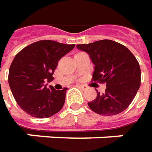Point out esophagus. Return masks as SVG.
Instances as JSON below:
<instances>
[{"label":"esophagus","mask_w":152,"mask_h":152,"mask_svg":"<svg viewBox=\"0 0 152 152\" xmlns=\"http://www.w3.org/2000/svg\"><path fill=\"white\" fill-rule=\"evenodd\" d=\"M77 86L80 87L82 90H86V89H87V86H86V85H77Z\"/></svg>","instance_id":"obj_1"}]
</instances>
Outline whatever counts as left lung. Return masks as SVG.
Wrapping results in <instances>:
<instances>
[{"instance_id": "8db88e82", "label": "left lung", "mask_w": 152, "mask_h": 152, "mask_svg": "<svg viewBox=\"0 0 152 152\" xmlns=\"http://www.w3.org/2000/svg\"><path fill=\"white\" fill-rule=\"evenodd\" d=\"M90 55L95 68L92 81L106 83L104 93L88 102L93 112L112 116L125 110L140 86V68L134 55L124 45L109 39L77 45Z\"/></svg>"}]
</instances>
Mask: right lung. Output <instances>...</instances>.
<instances>
[{
    "instance_id": "right-lung-1",
    "label": "right lung",
    "mask_w": 152,
    "mask_h": 152,
    "mask_svg": "<svg viewBox=\"0 0 152 152\" xmlns=\"http://www.w3.org/2000/svg\"><path fill=\"white\" fill-rule=\"evenodd\" d=\"M75 47L52 40H40L17 54L8 74V83L16 102L28 114L44 118L64 106L67 88L55 90L46 82L53 81L58 61Z\"/></svg>"
}]
</instances>
